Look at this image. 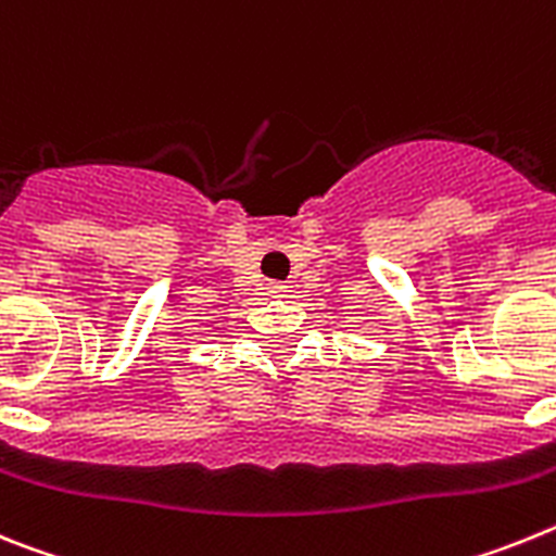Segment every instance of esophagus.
<instances>
[{
    "label": "esophagus",
    "instance_id": "obj_1",
    "mask_svg": "<svg viewBox=\"0 0 556 556\" xmlns=\"http://www.w3.org/2000/svg\"><path fill=\"white\" fill-rule=\"evenodd\" d=\"M288 291L282 282H268V293H274V296H282V293Z\"/></svg>",
    "mask_w": 556,
    "mask_h": 556
}]
</instances>
